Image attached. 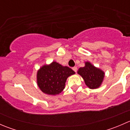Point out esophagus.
<instances>
[{
    "instance_id": "34e87169",
    "label": "esophagus",
    "mask_w": 130,
    "mask_h": 130,
    "mask_svg": "<svg viewBox=\"0 0 130 130\" xmlns=\"http://www.w3.org/2000/svg\"><path fill=\"white\" fill-rule=\"evenodd\" d=\"M72 69H73V71L75 72H77V68L76 67H73V68H72Z\"/></svg>"
}]
</instances>
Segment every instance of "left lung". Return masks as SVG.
<instances>
[{"mask_svg":"<svg viewBox=\"0 0 130 130\" xmlns=\"http://www.w3.org/2000/svg\"><path fill=\"white\" fill-rule=\"evenodd\" d=\"M77 73L83 78L86 86L91 89L100 87L105 75L103 70L94 67L89 61L85 62V66L80 68Z\"/></svg>","mask_w":130,"mask_h":130,"instance_id":"1","label":"left lung"}]
</instances>
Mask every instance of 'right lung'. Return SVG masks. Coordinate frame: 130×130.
Instances as JSON below:
<instances>
[{
    "mask_svg": "<svg viewBox=\"0 0 130 130\" xmlns=\"http://www.w3.org/2000/svg\"><path fill=\"white\" fill-rule=\"evenodd\" d=\"M73 74L75 72L70 68L53 61L50 65H43L38 70V86L44 94L57 95L63 90L67 78Z\"/></svg>",
    "mask_w": 130,
    "mask_h": 130,
    "instance_id": "right-lung-1",
    "label": "right lung"
}]
</instances>
